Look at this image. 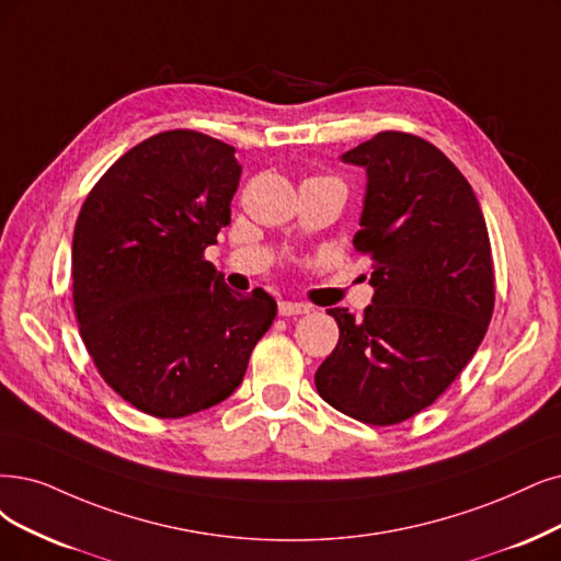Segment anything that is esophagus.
Segmentation results:
<instances>
[{"mask_svg":"<svg viewBox=\"0 0 561 561\" xmlns=\"http://www.w3.org/2000/svg\"><path fill=\"white\" fill-rule=\"evenodd\" d=\"M277 309H279V317H300V314L309 312L307 305H302V302H288V300H282Z\"/></svg>","mask_w":561,"mask_h":561,"instance_id":"1","label":"esophagus"}]
</instances>
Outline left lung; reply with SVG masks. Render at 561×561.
Here are the masks:
<instances>
[{
    "label": "left lung",
    "mask_w": 561,
    "mask_h": 561,
    "mask_svg": "<svg viewBox=\"0 0 561 561\" xmlns=\"http://www.w3.org/2000/svg\"><path fill=\"white\" fill-rule=\"evenodd\" d=\"M342 159L367 171L354 247L371 261L375 300L360 319L328 309L340 342L314 383L346 416L398 425L446 392L488 333L490 236L471 184L425 138L381 131Z\"/></svg>",
    "instance_id": "obj_1"
}]
</instances>
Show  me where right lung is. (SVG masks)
I'll return each mask as SVG.
<instances>
[{
	"instance_id": "1",
	"label": "right lung",
	"mask_w": 561,
	"mask_h": 561,
	"mask_svg": "<svg viewBox=\"0 0 561 561\" xmlns=\"http://www.w3.org/2000/svg\"><path fill=\"white\" fill-rule=\"evenodd\" d=\"M236 148L192 129L150 136L92 186L73 228V312L94 367L154 419H182L242 383L277 305L228 291L205 249L231 224Z\"/></svg>"
}]
</instances>
